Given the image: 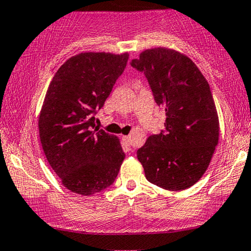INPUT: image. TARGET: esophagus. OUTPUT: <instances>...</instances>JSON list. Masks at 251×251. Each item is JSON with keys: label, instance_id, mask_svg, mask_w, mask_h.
<instances>
[{"label": "esophagus", "instance_id": "34e87169", "mask_svg": "<svg viewBox=\"0 0 251 251\" xmlns=\"http://www.w3.org/2000/svg\"><path fill=\"white\" fill-rule=\"evenodd\" d=\"M123 142L126 144V145H129L131 143V137L129 135H123Z\"/></svg>", "mask_w": 251, "mask_h": 251}]
</instances>
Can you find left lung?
<instances>
[{
    "instance_id": "1",
    "label": "left lung",
    "mask_w": 251,
    "mask_h": 251,
    "mask_svg": "<svg viewBox=\"0 0 251 251\" xmlns=\"http://www.w3.org/2000/svg\"><path fill=\"white\" fill-rule=\"evenodd\" d=\"M148 77L165 131L138 150L150 183L170 191L191 188L203 177L220 140V120L210 86L196 63L180 51L157 47L132 60Z\"/></svg>"
}]
</instances>
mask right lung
I'll return each instance as SVG.
<instances>
[{
	"mask_svg": "<svg viewBox=\"0 0 251 251\" xmlns=\"http://www.w3.org/2000/svg\"><path fill=\"white\" fill-rule=\"evenodd\" d=\"M128 53L83 51L56 71L46 92L39 127L50 168L74 194L91 196L113 184L125 159L120 140L94 125L123 73Z\"/></svg>",
	"mask_w": 251,
	"mask_h": 251,
	"instance_id": "add662e5",
	"label": "right lung"
}]
</instances>
